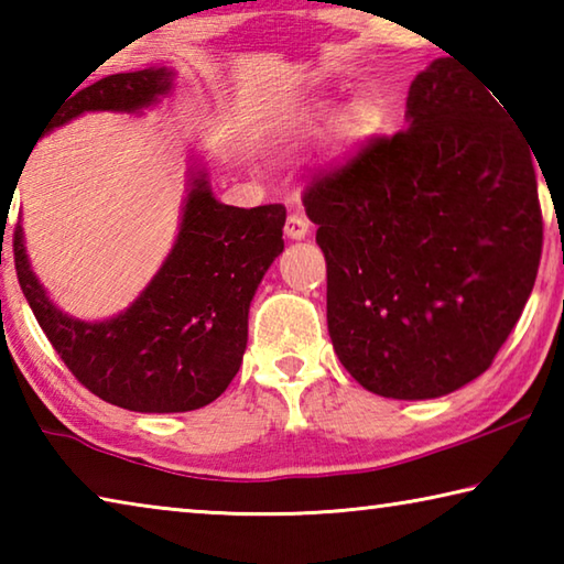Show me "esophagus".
I'll return each mask as SVG.
<instances>
[{
    "label": "esophagus",
    "instance_id": "1",
    "mask_svg": "<svg viewBox=\"0 0 564 564\" xmlns=\"http://www.w3.org/2000/svg\"><path fill=\"white\" fill-rule=\"evenodd\" d=\"M308 228H311L308 218H305L303 214H291L289 218H285L283 231H285V236L293 238V241H301V238L308 236Z\"/></svg>",
    "mask_w": 564,
    "mask_h": 564
}]
</instances>
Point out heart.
<instances>
[{"label":"heart","mask_w":564,"mask_h":564,"mask_svg":"<svg viewBox=\"0 0 564 564\" xmlns=\"http://www.w3.org/2000/svg\"><path fill=\"white\" fill-rule=\"evenodd\" d=\"M370 113H373L370 101H366V99L352 101L340 117V127H343V131H346V137H350V139L362 137V133L370 129ZM330 117H333V107L328 101H321V104H316V107H311L299 119V123L291 129L289 137H285V144H289V149L308 144L311 139L318 137L323 127L330 121Z\"/></svg>","instance_id":"1"}]
</instances>
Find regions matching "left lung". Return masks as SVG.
Segmentation results:
<instances>
[{"mask_svg": "<svg viewBox=\"0 0 564 564\" xmlns=\"http://www.w3.org/2000/svg\"><path fill=\"white\" fill-rule=\"evenodd\" d=\"M532 149L453 56L420 72L405 129L305 188L343 368L395 400L482 376L528 303L542 253Z\"/></svg>", "mask_w": 564, "mask_h": 564, "instance_id": "8db88e82", "label": "left lung"}]
</instances>
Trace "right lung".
<instances>
[{"label":"right lung","mask_w":564,"mask_h":564,"mask_svg":"<svg viewBox=\"0 0 564 564\" xmlns=\"http://www.w3.org/2000/svg\"><path fill=\"white\" fill-rule=\"evenodd\" d=\"M171 79L166 66L104 76L69 94L46 133L84 111L137 113L169 94ZM283 224L281 204L238 208L218 202L206 166L194 161L176 241L119 316L79 321L56 308L32 271L22 224L14 231L17 279L46 338L84 388L133 413H186L214 403L241 368L248 308L283 251Z\"/></svg>","instance_id":"obj_1"}]
</instances>
